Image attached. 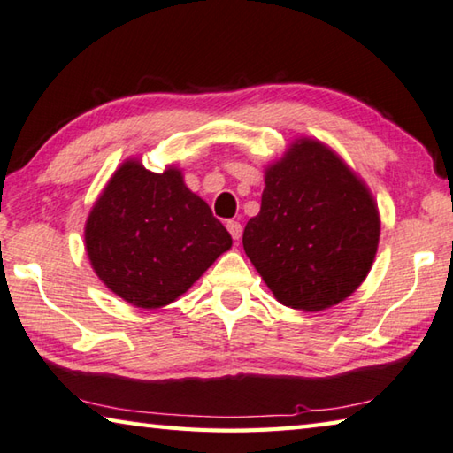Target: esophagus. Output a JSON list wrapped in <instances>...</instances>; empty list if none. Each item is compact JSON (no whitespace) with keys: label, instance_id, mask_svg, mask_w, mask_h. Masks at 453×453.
<instances>
[{"label":"esophagus","instance_id":"obj_1","mask_svg":"<svg viewBox=\"0 0 453 453\" xmlns=\"http://www.w3.org/2000/svg\"><path fill=\"white\" fill-rule=\"evenodd\" d=\"M226 227H227V232L232 234V237L235 242H240V237H242V232H243V227H242V224L240 221H235V219H229L227 224H226Z\"/></svg>","mask_w":453,"mask_h":453}]
</instances>
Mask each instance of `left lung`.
<instances>
[{
  "instance_id": "obj_1",
  "label": "left lung",
  "mask_w": 453,
  "mask_h": 453,
  "mask_svg": "<svg viewBox=\"0 0 453 453\" xmlns=\"http://www.w3.org/2000/svg\"><path fill=\"white\" fill-rule=\"evenodd\" d=\"M378 235L380 219L365 184L326 146L299 141L267 170L243 250L277 301L320 311L365 281Z\"/></svg>"
}]
</instances>
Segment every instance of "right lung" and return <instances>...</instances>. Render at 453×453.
<instances>
[{
    "instance_id": "1",
    "label": "right lung",
    "mask_w": 453,
    "mask_h": 453,
    "mask_svg": "<svg viewBox=\"0 0 453 453\" xmlns=\"http://www.w3.org/2000/svg\"><path fill=\"white\" fill-rule=\"evenodd\" d=\"M90 265L112 293L142 309L164 307L232 248L210 205L178 170L154 174L127 162L87 219Z\"/></svg>"
}]
</instances>
